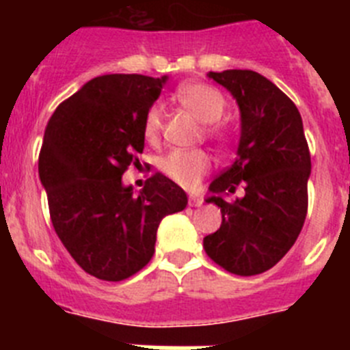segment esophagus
I'll use <instances>...</instances> for the list:
<instances>
[{"instance_id": "obj_1", "label": "esophagus", "mask_w": 350, "mask_h": 350, "mask_svg": "<svg viewBox=\"0 0 350 350\" xmlns=\"http://www.w3.org/2000/svg\"><path fill=\"white\" fill-rule=\"evenodd\" d=\"M203 203V198L202 196H196V194H191L189 196V205L191 206H200Z\"/></svg>"}]
</instances>
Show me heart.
I'll use <instances>...</instances> for the list:
<instances>
[{"label": "heart", "mask_w": 350, "mask_h": 350, "mask_svg": "<svg viewBox=\"0 0 350 350\" xmlns=\"http://www.w3.org/2000/svg\"><path fill=\"white\" fill-rule=\"evenodd\" d=\"M177 100L202 122L208 124V133L224 137V129L217 122L226 110L224 96L206 83H184L175 92ZM163 129V107L152 105L144 120V135L148 142H156ZM212 166V159L205 150H172L161 159V170L166 177L182 187H196Z\"/></svg>", "instance_id": "heart-1"}]
</instances>
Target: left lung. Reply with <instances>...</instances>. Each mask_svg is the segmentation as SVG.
<instances>
[{
	"label": "left lung",
	"instance_id": "obj_1",
	"mask_svg": "<svg viewBox=\"0 0 350 350\" xmlns=\"http://www.w3.org/2000/svg\"><path fill=\"white\" fill-rule=\"evenodd\" d=\"M240 110L237 159L212 180L206 203L221 208L222 224L203 238L210 259L234 275H258L275 267L307 217L310 152L301 116L267 77L250 70L210 71ZM238 185L244 196L227 200Z\"/></svg>",
	"mask_w": 350,
	"mask_h": 350
}]
</instances>
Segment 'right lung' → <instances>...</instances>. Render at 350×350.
Instances as JSON below:
<instances>
[{
	"label": "right lung",
	"instance_id": "obj_1",
	"mask_svg": "<svg viewBox=\"0 0 350 350\" xmlns=\"http://www.w3.org/2000/svg\"><path fill=\"white\" fill-rule=\"evenodd\" d=\"M168 75L96 77L55 108L38 173L55 233L83 271L124 280L150 261L159 222L187 194L156 173L138 194L122 173L145 145L144 120Z\"/></svg>",
	"mask_w": 350,
	"mask_h": 350
}]
</instances>
